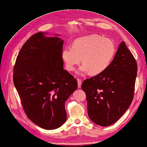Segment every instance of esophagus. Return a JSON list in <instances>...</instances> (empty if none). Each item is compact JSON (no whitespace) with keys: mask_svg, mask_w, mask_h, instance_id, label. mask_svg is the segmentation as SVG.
<instances>
[{"mask_svg":"<svg viewBox=\"0 0 147 147\" xmlns=\"http://www.w3.org/2000/svg\"><path fill=\"white\" fill-rule=\"evenodd\" d=\"M78 88H80L82 85V80L80 79H78Z\"/></svg>","mask_w":147,"mask_h":147,"instance_id":"34e87169","label":"esophagus"}]
</instances>
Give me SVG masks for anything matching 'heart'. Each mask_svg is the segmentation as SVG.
<instances>
[{
    "label": "heart",
    "mask_w": 147,
    "mask_h": 147,
    "mask_svg": "<svg viewBox=\"0 0 147 147\" xmlns=\"http://www.w3.org/2000/svg\"><path fill=\"white\" fill-rule=\"evenodd\" d=\"M115 52L113 42L98 35L83 36L76 40L72 47L63 49L62 59L69 71H74L81 62L83 65L78 73L84 74L98 75L109 67Z\"/></svg>",
    "instance_id": "obj_1"
}]
</instances>
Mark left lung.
I'll list each match as a JSON object with an SVG mask.
<instances>
[{
  "mask_svg": "<svg viewBox=\"0 0 147 147\" xmlns=\"http://www.w3.org/2000/svg\"><path fill=\"white\" fill-rule=\"evenodd\" d=\"M137 71L136 59L123 41L106 71L83 82L88 114L94 123L110 125L125 113L133 98Z\"/></svg>",
  "mask_w": 147,
  "mask_h": 147,
  "instance_id": "1",
  "label": "left lung"
}]
</instances>
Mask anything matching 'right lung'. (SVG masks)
Listing matches in <instances>:
<instances>
[{"label":"right lung","instance_id":"obj_1","mask_svg":"<svg viewBox=\"0 0 147 147\" xmlns=\"http://www.w3.org/2000/svg\"><path fill=\"white\" fill-rule=\"evenodd\" d=\"M63 43L60 38L36 33L23 44L14 66V84L25 113L46 130L65 123V103L78 88L77 80L63 67Z\"/></svg>","mask_w":147,"mask_h":147}]
</instances>
